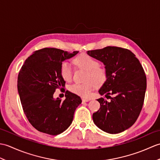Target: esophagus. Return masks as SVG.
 <instances>
[{
    "label": "esophagus",
    "instance_id": "34e87169",
    "mask_svg": "<svg viewBox=\"0 0 160 160\" xmlns=\"http://www.w3.org/2000/svg\"><path fill=\"white\" fill-rule=\"evenodd\" d=\"M89 100H90L89 99H84V98H82V102H88V101H89Z\"/></svg>",
    "mask_w": 160,
    "mask_h": 160
}]
</instances>
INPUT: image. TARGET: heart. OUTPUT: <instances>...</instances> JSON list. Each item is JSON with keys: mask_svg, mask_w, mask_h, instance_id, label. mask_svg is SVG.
<instances>
[{"mask_svg": "<svg viewBox=\"0 0 160 160\" xmlns=\"http://www.w3.org/2000/svg\"><path fill=\"white\" fill-rule=\"evenodd\" d=\"M75 65L87 71L84 78L85 82L73 84L69 87L71 92L83 98H89L94 87L102 86L107 79V72L105 68L99 66V62L86 53L80 54L73 60ZM60 74L63 79L70 81L72 78V68L69 63L64 62L60 66Z\"/></svg>", "mask_w": 160, "mask_h": 160, "instance_id": "obj_1", "label": "heart"}]
</instances>
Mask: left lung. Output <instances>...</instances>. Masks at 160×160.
Masks as SVG:
<instances>
[{
  "label": "left lung",
  "mask_w": 160,
  "mask_h": 160,
  "mask_svg": "<svg viewBox=\"0 0 160 160\" xmlns=\"http://www.w3.org/2000/svg\"><path fill=\"white\" fill-rule=\"evenodd\" d=\"M87 53L102 62L107 72L98 92L109 100H97L100 108L93 114L94 124L108 133L124 131L137 120L143 106L147 77L142 64L130 50L121 47L108 46Z\"/></svg>",
  "instance_id": "obj_1"
}]
</instances>
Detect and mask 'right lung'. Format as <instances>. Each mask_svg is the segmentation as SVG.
<instances>
[{
    "label": "right lung",
    "mask_w": 160,
    "mask_h": 160,
    "mask_svg": "<svg viewBox=\"0 0 160 160\" xmlns=\"http://www.w3.org/2000/svg\"><path fill=\"white\" fill-rule=\"evenodd\" d=\"M78 51L68 53L56 48H44L33 52L25 60L18 76V91L27 118L37 130L57 135L72 123L76 108L82 102L76 94L67 91L65 99L53 98L57 88L65 81L60 74L63 61Z\"/></svg>",
    "instance_id": "add662e5"
}]
</instances>
